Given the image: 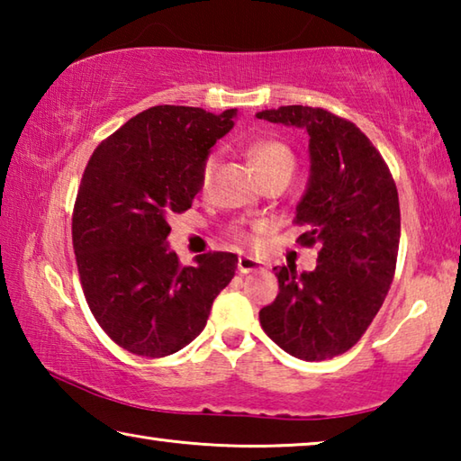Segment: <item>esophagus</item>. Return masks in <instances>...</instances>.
Wrapping results in <instances>:
<instances>
[{"mask_svg":"<svg viewBox=\"0 0 461 461\" xmlns=\"http://www.w3.org/2000/svg\"><path fill=\"white\" fill-rule=\"evenodd\" d=\"M258 268H260L258 260L249 258V256H240V258H238L240 275H249V272H254V270H258Z\"/></svg>","mask_w":461,"mask_h":461,"instance_id":"obj_1","label":"esophagus"}]
</instances>
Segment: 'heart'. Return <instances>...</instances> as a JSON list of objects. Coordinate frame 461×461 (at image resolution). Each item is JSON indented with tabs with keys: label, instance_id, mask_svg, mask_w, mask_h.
<instances>
[{
	"label": "heart",
	"instance_id": "b5f03b06",
	"mask_svg": "<svg viewBox=\"0 0 461 461\" xmlns=\"http://www.w3.org/2000/svg\"><path fill=\"white\" fill-rule=\"evenodd\" d=\"M248 156L249 160L254 162V167L258 168L264 183L276 181V178H285V181H288L294 173V167H296L294 154L291 148H288L285 142H280V140H275V138L254 140V142L248 146ZM217 165H220V158H217L215 152L207 154L205 158H203L201 168H199L201 191L209 189V185L213 181ZM231 238L241 241L246 240V233L241 230H231Z\"/></svg>",
	"mask_w": 461,
	"mask_h": 461
}]
</instances>
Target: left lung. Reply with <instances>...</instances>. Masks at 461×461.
<instances>
[{
    "instance_id": "obj_1",
    "label": "left lung",
    "mask_w": 461,
    "mask_h": 461,
    "mask_svg": "<svg viewBox=\"0 0 461 461\" xmlns=\"http://www.w3.org/2000/svg\"><path fill=\"white\" fill-rule=\"evenodd\" d=\"M260 120L305 128L311 178L296 207L317 246L313 272L276 267L278 294L260 311L268 338L299 360L321 362L360 341L394 278L401 207L394 178L364 131L323 107L283 105Z\"/></svg>"
}]
</instances>
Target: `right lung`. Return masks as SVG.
<instances>
[{
	"instance_id": "add662e5",
	"label": "right lung",
	"mask_w": 461,
	"mask_h": 461,
	"mask_svg": "<svg viewBox=\"0 0 461 461\" xmlns=\"http://www.w3.org/2000/svg\"><path fill=\"white\" fill-rule=\"evenodd\" d=\"M233 115L150 107L105 138L85 167L73 209L77 268L95 321L130 354L183 349L236 275L231 252L201 254L183 267L167 248L168 217L191 209L201 162Z\"/></svg>"
}]
</instances>
